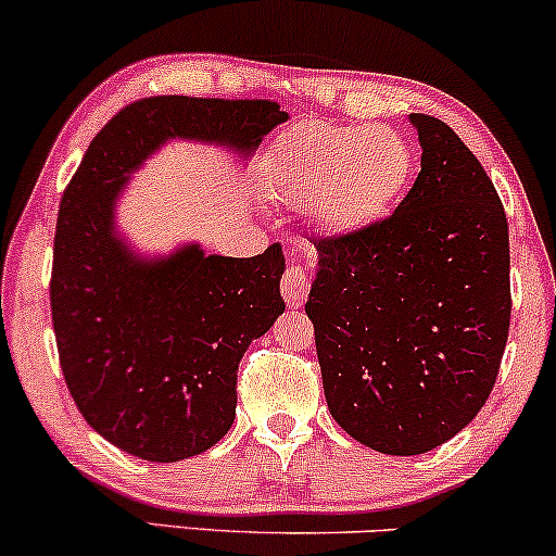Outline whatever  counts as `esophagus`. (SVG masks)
I'll list each match as a JSON object with an SVG mask.
<instances>
[{
  "instance_id": "34e87169",
  "label": "esophagus",
  "mask_w": 556,
  "mask_h": 556,
  "mask_svg": "<svg viewBox=\"0 0 556 556\" xmlns=\"http://www.w3.org/2000/svg\"><path fill=\"white\" fill-rule=\"evenodd\" d=\"M308 290H311V274L305 269V261L292 258L290 266H287V271L282 274L285 303L290 305V308H300V305L305 303V298H308Z\"/></svg>"
}]
</instances>
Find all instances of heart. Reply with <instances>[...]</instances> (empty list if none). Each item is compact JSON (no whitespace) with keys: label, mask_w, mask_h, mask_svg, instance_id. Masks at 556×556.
Returning a JSON list of instances; mask_svg holds the SVG:
<instances>
[{"label":"heart","mask_w":556,"mask_h":556,"mask_svg":"<svg viewBox=\"0 0 556 556\" xmlns=\"http://www.w3.org/2000/svg\"><path fill=\"white\" fill-rule=\"evenodd\" d=\"M271 172L285 193L331 232H355L379 222L413 175L410 146L381 125L344 127L300 123L279 140Z\"/></svg>","instance_id":"obj_1"}]
</instances>
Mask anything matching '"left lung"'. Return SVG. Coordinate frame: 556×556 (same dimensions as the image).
Returning <instances> with one entry per match:
<instances>
[{
	"label": "left lung",
	"instance_id": "left-lung-1",
	"mask_svg": "<svg viewBox=\"0 0 556 556\" xmlns=\"http://www.w3.org/2000/svg\"><path fill=\"white\" fill-rule=\"evenodd\" d=\"M420 172L392 216L314 240L305 314L331 418L384 455H424L486 405L509 331L507 216L450 125L410 114Z\"/></svg>",
	"mask_w": 556,
	"mask_h": 556
}]
</instances>
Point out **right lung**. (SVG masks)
Listing matches in <instances>:
<instances>
[{
    "label": "right lung",
    "mask_w": 556,
    "mask_h": 556,
    "mask_svg": "<svg viewBox=\"0 0 556 556\" xmlns=\"http://www.w3.org/2000/svg\"><path fill=\"white\" fill-rule=\"evenodd\" d=\"M285 119L266 99L132 101L91 140L62 195L49 287L60 366L88 426L127 455L177 463L229 431L242 353L285 311V256L279 242L253 258L190 242L143 258L114 232L117 198L169 138L251 156Z\"/></svg>",
    "instance_id": "right-lung-1"
}]
</instances>
